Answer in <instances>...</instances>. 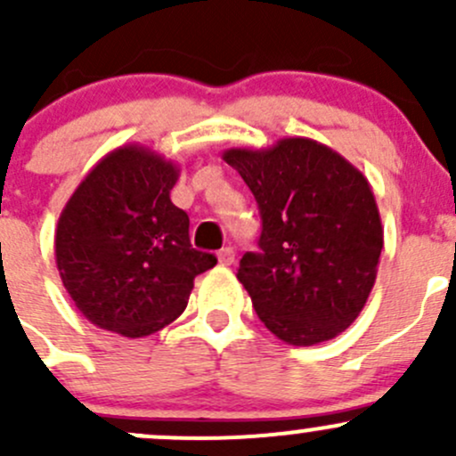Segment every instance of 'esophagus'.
Wrapping results in <instances>:
<instances>
[{
	"label": "esophagus",
	"mask_w": 456,
	"mask_h": 456,
	"mask_svg": "<svg viewBox=\"0 0 456 456\" xmlns=\"http://www.w3.org/2000/svg\"><path fill=\"white\" fill-rule=\"evenodd\" d=\"M233 260H236V251H233V247H223V249L218 251V262L223 266L233 265Z\"/></svg>",
	"instance_id": "1"
}]
</instances>
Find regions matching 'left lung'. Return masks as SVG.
<instances>
[{"label": "left lung", "mask_w": 456, "mask_h": 456, "mask_svg": "<svg viewBox=\"0 0 456 456\" xmlns=\"http://www.w3.org/2000/svg\"><path fill=\"white\" fill-rule=\"evenodd\" d=\"M223 159L260 207V251H247L238 269L257 317L291 346L338 338L364 309L384 247L366 176L305 136L232 147Z\"/></svg>", "instance_id": "obj_1"}]
</instances>
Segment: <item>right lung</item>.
<instances>
[{
	"label": "right lung",
	"mask_w": 456,
	"mask_h": 456,
	"mask_svg": "<svg viewBox=\"0 0 456 456\" xmlns=\"http://www.w3.org/2000/svg\"><path fill=\"white\" fill-rule=\"evenodd\" d=\"M181 169L142 145L105 154L63 207L54 256L66 291L99 329L142 338L185 311L194 278L216 265L190 242L169 199Z\"/></svg>",
	"instance_id": "1"
}]
</instances>
